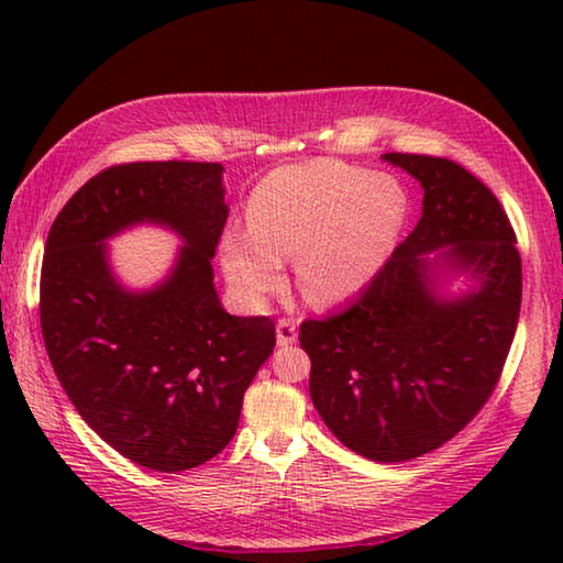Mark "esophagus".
<instances>
[{"mask_svg": "<svg viewBox=\"0 0 563 563\" xmlns=\"http://www.w3.org/2000/svg\"><path fill=\"white\" fill-rule=\"evenodd\" d=\"M275 340H278L280 347H288L292 342H298V328H295L292 320H280L275 325Z\"/></svg>", "mask_w": 563, "mask_h": 563, "instance_id": "esophagus-1", "label": "esophagus"}]
</instances>
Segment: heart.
<instances>
[{
	"mask_svg": "<svg viewBox=\"0 0 563 563\" xmlns=\"http://www.w3.org/2000/svg\"><path fill=\"white\" fill-rule=\"evenodd\" d=\"M407 216L397 180L312 161L275 170L255 188L247 231H228L221 263L243 300L258 302L295 261V280L312 305H338L365 288L383 268Z\"/></svg>",
	"mask_w": 563,
	"mask_h": 563,
	"instance_id": "b5f03b06",
	"label": "heart"
}]
</instances>
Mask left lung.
Returning a JSON list of instances; mask_svg holds the SVG:
<instances>
[{
	"label": "left lung",
	"mask_w": 563,
	"mask_h": 563,
	"mask_svg": "<svg viewBox=\"0 0 563 563\" xmlns=\"http://www.w3.org/2000/svg\"><path fill=\"white\" fill-rule=\"evenodd\" d=\"M419 180L422 218L345 310L300 325L310 397L373 462H405L464 430L497 387L521 308L517 235L497 196L450 158L385 154ZM464 277V294L445 283Z\"/></svg>",
	"instance_id": "1"
}]
</instances>
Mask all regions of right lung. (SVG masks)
Wrapping results in <instances>:
<instances>
[{
    "label": "right lung",
    "mask_w": 563,
    "mask_h": 563,
    "mask_svg": "<svg viewBox=\"0 0 563 563\" xmlns=\"http://www.w3.org/2000/svg\"><path fill=\"white\" fill-rule=\"evenodd\" d=\"M225 218L221 164L146 161L87 180L46 238L40 318L54 373L84 422L148 470L176 474L223 452L273 355V320L231 316L216 292ZM144 222L185 245L164 282L131 291L106 241Z\"/></svg>",
    "instance_id": "right-lung-1"
}]
</instances>
